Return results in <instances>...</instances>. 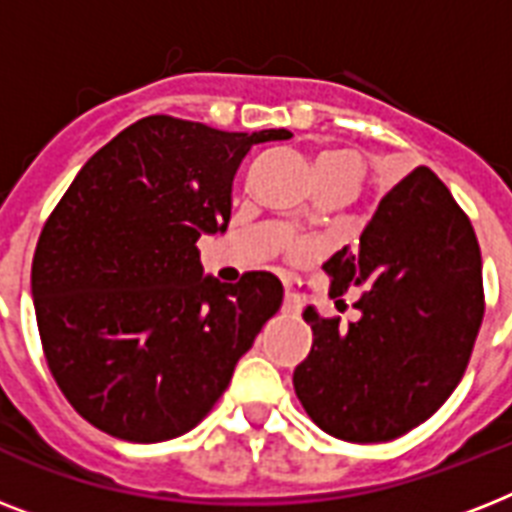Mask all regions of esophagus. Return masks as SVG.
I'll return each mask as SVG.
<instances>
[{
    "label": "esophagus",
    "mask_w": 512,
    "mask_h": 512,
    "mask_svg": "<svg viewBox=\"0 0 512 512\" xmlns=\"http://www.w3.org/2000/svg\"><path fill=\"white\" fill-rule=\"evenodd\" d=\"M281 311L289 313V316H295L297 311H300V303H297L295 297L292 295H284V303H281Z\"/></svg>",
    "instance_id": "esophagus-1"
}]
</instances>
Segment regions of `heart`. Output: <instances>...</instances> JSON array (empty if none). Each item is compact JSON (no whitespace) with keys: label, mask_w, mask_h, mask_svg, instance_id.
<instances>
[{"label":"heart","mask_w":512,"mask_h":512,"mask_svg":"<svg viewBox=\"0 0 512 512\" xmlns=\"http://www.w3.org/2000/svg\"><path fill=\"white\" fill-rule=\"evenodd\" d=\"M327 170H356L361 175V162H358L356 154L350 151H324L316 162V172H327ZM303 223V217L295 220V225Z\"/></svg>","instance_id":"obj_1"}]
</instances>
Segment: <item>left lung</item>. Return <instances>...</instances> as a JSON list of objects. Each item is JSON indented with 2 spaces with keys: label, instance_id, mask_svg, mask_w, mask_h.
<instances>
[{
  "label": "left lung",
  "instance_id": "left-lung-1",
  "mask_svg": "<svg viewBox=\"0 0 512 512\" xmlns=\"http://www.w3.org/2000/svg\"><path fill=\"white\" fill-rule=\"evenodd\" d=\"M324 271L332 297L361 289L358 319L342 327L305 308L313 345L292 377L297 398L329 436L393 441L433 417L468 369L484 321L476 231L436 172L417 167Z\"/></svg>",
  "mask_w": 512,
  "mask_h": 512
}]
</instances>
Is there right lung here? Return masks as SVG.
Wrapping results in <instances>:
<instances>
[{
	"instance_id": "1",
	"label": "right lung",
	"mask_w": 512,
	"mask_h": 512,
	"mask_svg": "<svg viewBox=\"0 0 512 512\" xmlns=\"http://www.w3.org/2000/svg\"><path fill=\"white\" fill-rule=\"evenodd\" d=\"M289 138L146 116L68 185L36 244L31 295L52 377L95 428L156 444L223 396L284 289L268 271L204 276L196 241L228 228L244 156Z\"/></svg>"
}]
</instances>
